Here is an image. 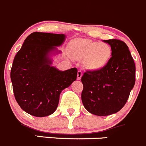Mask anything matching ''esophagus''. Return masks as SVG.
Returning <instances> with one entry per match:
<instances>
[{
  "label": "esophagus",
  "instance_id": "34e87169",
  "mask_svg": "<svg viewBox=\"0 0 146 146\" xmlns=\"http://www.w3.org/2000/svg\"><path fill=\"white\" fill-rule=\"evenodd\" d=\"M82 75H83V73H82L81 70H78L77 73V79L78 80H80L82 77Z\"/></svg>",
  "mask_w": 146,
  "mask_h": 146
}]
</instances>
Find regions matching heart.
I'll return each mask as SVG.
<instances>
[{
	"mask_svg": "<svg viewBox=\"0 0 146 146\" xmlns=\"http://www.w3.org/2000/svg\"><path fill=\"white\" fill-rule=\"evenodd\" d=\"M71 50L76 59H86V66L93 70L104 68L109 63L113 53L109 44L89 39L75 40L71 46Z\"/></svg>",
	"mask_w": 146,
	"mask_h": 146,
	"instance_id": "obj_1",
	"label": "heart"
}]
</instances>
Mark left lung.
I'll use <instances>...</instances> for the list:
<instances>
[{
	"instance_id": "1",
	"label": "left lung",
	"mask_w": 146,
	"mask_h": 146,
	"mask_svg": "<svg viewBox=\"0 0 146 146\" xmlns=\"http://www.w3.org/2000/svg\"><path fill=\"white\" fill-rule=\"evenodd\" d=\"M112 57L102 69L83 73L81 99L89 113L99 116L115 113L125 106L135 82V66L128 47L117 39L104 40Z\"/></svg>"
}]
</instances>
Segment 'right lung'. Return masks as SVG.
Wrapping results in <instances>:
<instances>
[{
  "label": "right lung",
  "instance_id": "add662e5",
  "mask_svg": "<svg viewBox=\"0 0 146 146\" xmlns=\"http://www.w3.org/2000/svg\"><path fill=\"white\" fill-rule=\"evenodd\" d=\"M65 39L64 34L34 32L14 58L11 70L14 96L30 115L45 117L53 113L62 90L76 80V68L61 71L51 66L50 56L60 53L56 46Z\"/></svg>",
  "mask_w": 146,
  "mask_h": 146
}]
</instances>
